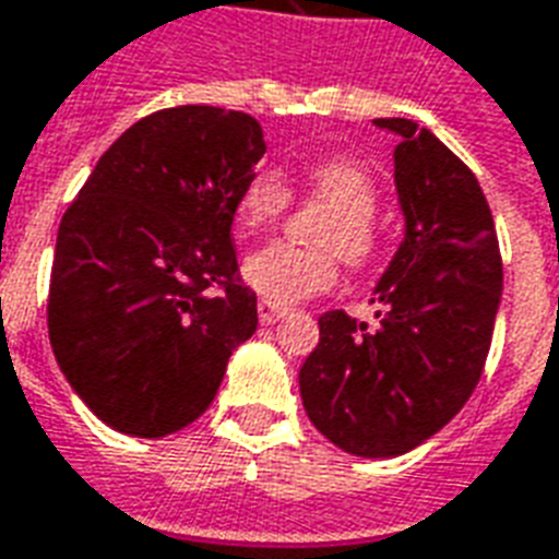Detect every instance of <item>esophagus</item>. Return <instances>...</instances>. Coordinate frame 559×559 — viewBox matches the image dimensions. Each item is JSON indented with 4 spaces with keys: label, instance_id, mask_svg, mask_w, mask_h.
Returning a JSON list of instances; mask_svg holds the SVG:
<instances>
[{
    "label": "esophagus",
    "instance_id": "obj_1",
    "mask_svg": "<svg viewBox=\"0 0 559 559\" xmlns=\"http://www.w3.org/2000/svg\"><path fill=\"white\" fill-rule=\"evenodd\" d=\"M258 317H261L263 325H275L281 317H287V308H281V305H275V301L261 298V301H258Z\"/></svg>",
    "mask_w": 559,
    "mask_h": 559
}]
</instances>
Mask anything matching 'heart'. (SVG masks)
I'll use <instances>...</instances> for the list:
<instances>
[{"label": "heart", "mask_w": 559, "mask_h": 559, "mask_svg": "<svg viewBox=\"0 0 559 559\" xmlns=\"http://www.w3.org/2000/svg\"><path fill=\"white\" fill-rule=\"evenodd\" d=\"M301 187L310 202L334 211L317 234L319 249H298L289 242H272L242 263L251 289L272 301H298L317 296L336 281L340 258L348 270L364 272L381 261L383 234L374 225L378 185L372 173L357 160L328 157L301 169ZM293 204L289 187L270 169H258L242 181L234 213L246 234L266 231ZM341 254L336 255L335 251Z\"/></svg>", "instance_id": "obj_1"}]
</instances>
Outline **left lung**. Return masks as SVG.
Masks as SVG:
<instances>
[{
	"label": "left lung",
	"instance_id": "left-lung-1",
	"mask_svg": "<svg viewBox=\"0 0 559 559\" xmlns=\"http://www.w3.org/2000/svg\"><path fill=\"white\" fill-rule=\"evenodd\" d=\"M395 131V187L407 234L378 281V325L346 310L319 317V346L298 372L310 421L357 457H399L449 425L487 364L501 251L478 178L413 119Z\"/></svg>",
	"mask_w": 559,
	"mask_h": 559
}]
</instances>
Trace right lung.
Returning a JSON list of instances; mask_svg holds the SVG:
<instances>
[{
  "mask_svg": "<svg viewBox=\"0 0 559 559\" xmlns=\"http://www.w3.org/2000/svg\"><path fill=\"white\" fill-rule=\"evenodd\" d=\"M263 152L242 110H155L117 138L63 213L49 340L114 431L155 440L187 428L254 334L258 296L240 278L231 225Z\"/></svg>",
  "mask_w": 559,
  "mask_h": 559,
  "instance_id": "obj_1",
  "label": "right lung"
}]
</instances>
